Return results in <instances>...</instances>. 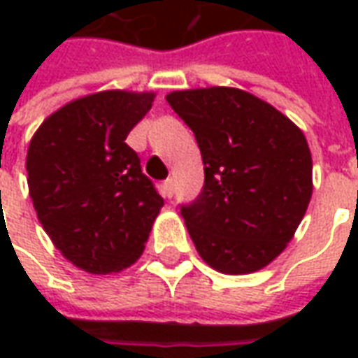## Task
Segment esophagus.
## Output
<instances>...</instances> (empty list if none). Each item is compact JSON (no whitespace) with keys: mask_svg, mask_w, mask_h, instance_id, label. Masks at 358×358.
I'll return each instance as SVG.
<instances>
[{"mask_svg":"<svg viewBox=\"0 0 358 358\" xmlns=\"http://www.w3.org/2000/svg\"><path fill=\"white\" fill-rule=\"evenodd\" d=\"M163 194L164 197H169L171 199L172 195H174V180L172 178H166L163 182Z\"/></svg>","mask_w":358,"mask_h":358,"instance_id":"esophagus-1","label":"esophagus"}]
</instances>
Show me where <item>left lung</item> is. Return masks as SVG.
<instances>
[{
  "label": "left lung",
  "instance_id": "8db88e82",
  "mask_svg": "<svg viewBox=\"0 0 358 358\" xmlns=\"http://www.w3.org/2000/svg\"><path fill=\"white\" fill-rule=\"evenodd\" d=\"M194 132L203 164L201 194L180 205L205 263L249 274L289 243L313 195V159L292 120L238 88L182 90L166 95Z\"/></svg>",
  "mask_w": 358,
  "mask_h": 358
}]
</instances>
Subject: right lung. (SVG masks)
I'll list each match as a JSON object with an SVG mask.
<instances>
[{"mask_svg": "<svg viewBox=\"0 0 358 358\" xmlns=\"http://www.w3.org/2000/svg\"><path fill=\"white\" fill-rule=\"evenodd\" d=\"M153 97L109 90L74 99L30 141L28 189L38 220L55 248L92 274L136 263L164 205L124 141Z\"/></svg>", "mask_w": 358, "mask_h": 358, "instance_id": "1", "label": "right lung"}]
</instances>
